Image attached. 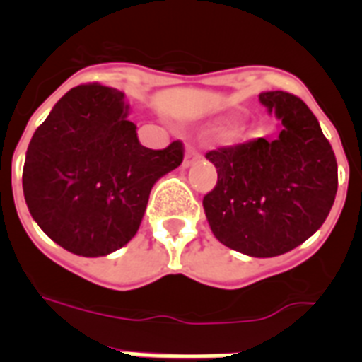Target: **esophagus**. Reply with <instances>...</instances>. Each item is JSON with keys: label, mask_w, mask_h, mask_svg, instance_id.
<instances>
[{"label": "esophagus", "mask_w": 362, "mask_h": 362, "mask_svg": "<svg viewBox=\"0 0 362 362\" xmlns=\"http://www.w3.org/2000/svg\"><path fill=\"white\" fill-rule=\"evenodd\" d=\"M197 159H201V153L197 152L196 148H192V146H188V148H187V153H185L183 166H190L192 163H196Z\"/></svg>", "instance_id": "esophagus-1"}]
</instances>
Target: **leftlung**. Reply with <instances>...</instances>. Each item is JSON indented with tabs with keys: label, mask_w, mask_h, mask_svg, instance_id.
<instances>
[{
	"label": "left lung",
	"mask_w": 362,
	"mask_h": 362,
	"mask_svg": "<svg viewBox=\"0 0 362 362\" xmlns=\"http://www.w3.org/2000/svg\"><path fill=\"white\" fill-rule=\"evenodd\" d=\"M259 101L281 121L279 136L210 150L217 185L203 206L223 245L250 257H276L321 228L337 194V161L303 99L270 90Z\"/></svg>",
	"instance_id": "1"
}]
</instances>
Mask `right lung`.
Instances as JSON below:
<instances>
[{"label": "right lung", "mask_w": 362, "mask_h": 362, "mask_svg": "<svg viewBox=\"0 0 362 362\" xmlns=\"http://www.w3.org/2000/svg\"><path fill=\"white\" fill-rule=\"evenodd\" d=\"M123 92L86 83L66 92L27 148L28 212L54 243L83 257L119 250L136 235L152 187L183 161V143H139Z\"/></svg>", "instance_id": "right-lung-1"}]
</instances>
